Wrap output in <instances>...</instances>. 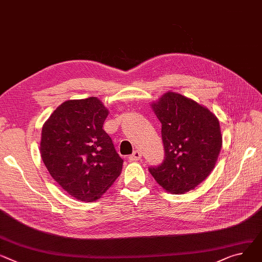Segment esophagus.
<instances>
[{
  "mask_svg": "<svg viewBox=\"0 0 262 262\" xmlns=\"http://www.w3.org/2000/svg\"><path fill=\"white\" fill-rule=\"evenodd\" d=\"M141 157H142V154L139 151V150H135L129 157H128V159L130 160V161H138V160H140L141 159Z\"/></svg>",
  "mask_w": 262,
  "mask_h": 262,
  "instance_id": "1",
  "label": "esophagus"
}]
</instances>
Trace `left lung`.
<instances>
[{
  "mask_svg": "<svg viewBox=\"0 0 262 262\" xmlns=\"http://www.w3.org/2000/svg\"><path fill=\"white\" fill-rule=\"evenodd\" d=\"M151 108L162 124L165 157L149 172L168 193L184 194L215 167L222 146L219 121L205 106L172 92L154 102Z\"/></svg>",
  "mask_w": 262,
  "mask_h": 262,
  "instance_id": "1",
  "label": "left lung"
}]
</instances>
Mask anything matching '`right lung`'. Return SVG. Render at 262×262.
<instances>
[{
  "label": "right lung",
  "instance_id": "right-lung-1",
  "mask_svg": "<svg viewBox=\"0 0 262 262\" xmlns=\"http://www.w3.org/2000/svg\"><path fill=\"white\" fill-rule=\"evenodd\" d=\"M107 116L96 97L68 100L42 127V160L50 176L77 200L96 201L122 171L123 160L103 129Z\"/></svg>",
  "mask_w": 262,
  "mask_h": 262
}]
</instances>
